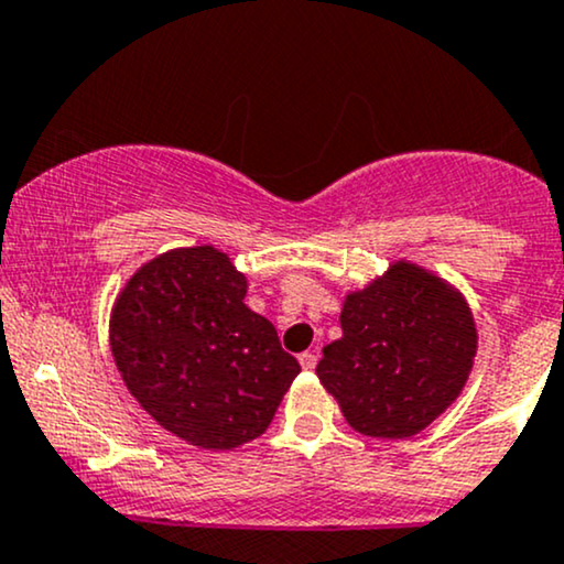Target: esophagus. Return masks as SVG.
<instances>
[{
    "label": "esophagus",
    "instance_id": "34e87169",
    "mask_svg": "<svg viewBox=\"0 0 564 564\" xmlns=\"http://www.w3.org/2000/svg\"><path fill=\"white\" fill-rule=\"evenodd\" d=\"M300 366L304 368V371H313V368L318 366V355L310 352V349H307V352L300 355Z\"/></svg>",
    "mask_w": 564,
    "mask_h": 564
}]
</instances>
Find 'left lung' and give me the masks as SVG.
I'll return each instance as SVG.
<instances>
[{"label": "left lung", "instance_id": "1", "mask_svg": "<svg viewBox=\"0 0 564 564\" xmlns=\"http://www.w3.org/2000/svg\"><path fill=\"white\" fill-rule=\"evenodd\" d=\"M339 323L315 373L360 435L422 432L458 398L477 352L464 296L408 262L347 294Z\"/></svg>", "mask_w": 564, "mask_h": 564}]
</instances>
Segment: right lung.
<instances>
[{"label":"right lung","instance_id":"obj_1","mask_svg":"<svg viewBox=\"0 0 564 564\" xmlns=\"http://www.w3.org/2000/svg\"><path fill=\"white\" fill-rule=\"evenodd\" d=\"M243 296L228 254L193 246L142 264L111 315L127 390L166 432L206 451L260 437L302 371Z\"/></svg>","mask_w":564,"mask_h":564}]
</instances>
